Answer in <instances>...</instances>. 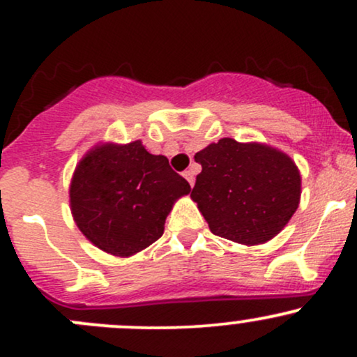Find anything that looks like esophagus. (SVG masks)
Masks as SVG:
<instances>
[{
    "label": "esophagus",
    "instance_id": "34e87169",
    "mask_svg": "<svg viewBox=\"0 0 357 357\" xmlns=\"http://www.w3.org/2000/svg\"><path fill=\"white\" fill-rule=\"evenodd\" d=\"M183 176L188 179V183H190V186H192V184H195V171H192V169L184 171Z\"/></svg>",
    "mask_w": 357,
    "mask_h": 357
}]
</instances>
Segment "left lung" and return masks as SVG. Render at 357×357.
<instances>
[{"mask_svg":"<svg viewBox=\"0 0 357 357\" xmlns=\"http://www.w3.org/2000/svg\"><path fill=\"white\" fill-rule=\"evenodd\" d=\"M195 161L202 173L191 198L213 235L243 245L265 243L297 210L301 173L280 151L225 137L196 153Z\"/></svg>","mask_w":357,"mask_h":357,"instance_id":"left-lung-1","label":"left lung"}]
</instances>
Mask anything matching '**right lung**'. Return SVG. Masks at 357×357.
<instances>
[{
  "label": "right lung",
  "mask_w": 357,
  "mask_h": 357,
  "mask_svg": "<svg viewBox=\"0 0 357 357\" xmlns=\"http://www.w3.org/2000/svg\"><path fill=\"white\" fill-rule=\"evenodd\" d=\"M190 191L166 155L149 154L141 141L104 144L77 166L70 206L77 227L96 247L129 257L161 238L167 213Z\"/></svg>",
  "instance_id": "obj_1"
}]
</instances>
